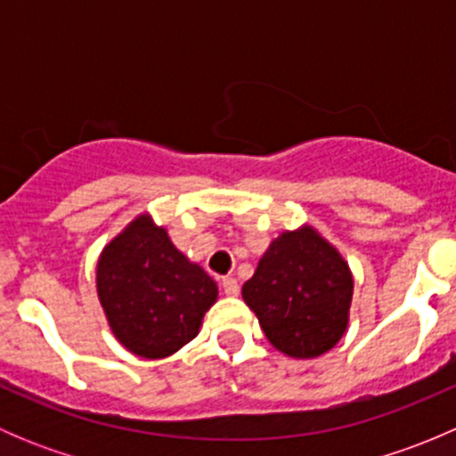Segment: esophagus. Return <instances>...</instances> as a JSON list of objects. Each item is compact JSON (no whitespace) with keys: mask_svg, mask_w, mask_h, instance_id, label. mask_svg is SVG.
Returning a JSON list of instances; mask_svg holds the SVG:
<instances>
[{"mask_svg":"<svg viewBox=\"0 0 456 456\" xmlns=\"http://www.w3.org/2000/svg\"><path fill=\"white\" fill-rule=\"evenodd\" d=\"M223 291H224V296H229V297H233V296H238V293H240V287H238V280L236 278H223Z\"/></svg>","mask_w":456,"mask_h":456,"instance_id":"1","label":"esophagus"}]
</instances>
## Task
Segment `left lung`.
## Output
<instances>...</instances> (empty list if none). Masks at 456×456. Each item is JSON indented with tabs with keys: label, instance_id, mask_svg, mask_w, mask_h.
Listing matches in <instances>:
<instances>
[{
	"label": "left lung",
	"instance_id": "1",
	"mask_svg": "<svg viewBox=\"0 0 456 456\" xmlns=\"http://www.w3.org/2000/svg\"><path fill=\"white\" fill-rule=\"evenodd\" d=\"M242 297L280 353L314 360L346 333L353 273L326 238L302 224L271 242Z\"/></svg>",
	"mask_w": 456,
	"mask_h": 456
}]
</instances>
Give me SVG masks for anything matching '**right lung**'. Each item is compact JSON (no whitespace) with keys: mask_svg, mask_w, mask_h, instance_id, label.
Masks as SVG:
<instances>
[{"mask_svg":"<svg viewBox=\"0 0 456 456\" xmlns=\"http://www.w3.org/2000/svg\"><path fill=\"white\" fill-rule=\"evenodd\" d=\"M96 293L114 338L145 360L169 357L199 335L218 287L141 214L96 262Z\"/></svg>","mask_w":456,"mask_h":456,"instance_id":"add662e5","label":"right lung"}]
</instances>
